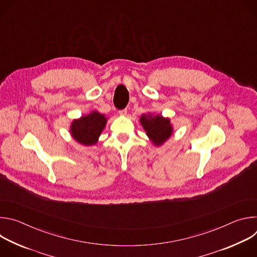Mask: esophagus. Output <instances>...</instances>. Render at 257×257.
I'll return each instance as SVG.
<instances>
[{
	"label": "esophagus",
	"mask_w": 257,
	"mask_h": 257,
	"mask_svg": "<svg viewBox=\"0 0 257 257\" xmlns=\"http://www.w3.org/2000/svg\"><path fill=\"white\" fill-rule=\"evenodd\" d=\"M119 114H120L121 116H126V115H127V108L120 109V111H119Z\"/></svg>",
	"instance_id": "1"
}]
</instances>
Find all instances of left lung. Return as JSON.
<instances>
[{"label":"left lung","mask_w":257,"mask_h":257,"mask_svg":"<svg viewBox=\"0 0 257 257\" xmlns=\"http://www.w3.org/2000/svg\"><path fill=\"white\" fill-rule=\"evenodd\" d=\"M140 122L146 131V134L153 140L156 145L163 144L172 135V126L169 119L162 116L153 117L152 115H142Z\"/></svg>","instance_id":"left-lung-1"}]
</instances>
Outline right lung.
Listing matches in <instances>:
<instances>
[{
	"label": "right lung",
	"mask_w": 257,
	"mask_h": 257,
	"mask_svg": "<svg viewBox=\"0 0 257 257\" xmlns=\"http://www.w3.org/2000/svg\"><path fill=\"white\" fill-rule=\"evenodd\" d=\"M105 123L106 119L103 115L97 112H92L87 116L73 121L71 125V134L77 142L83 145H92L97 142Z\"/></svg>",
	"instance_id": "1"
}]
</instances>
